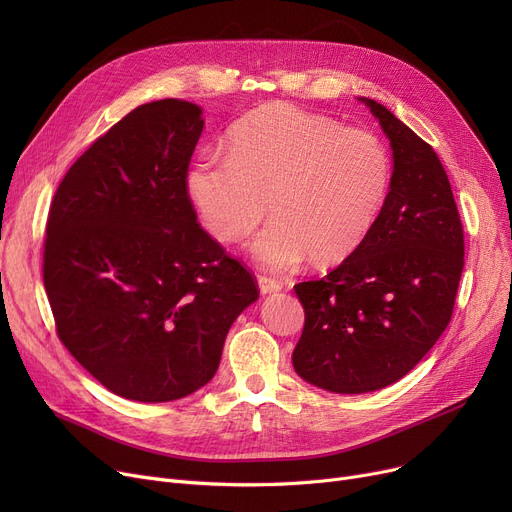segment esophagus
I'll return each instance as SVG.
<instances>
[{"label": "esophagus", "mask_w": 512, "mask_h": 512, "mask_svg": "<svg viewBox=\"0 0 512 512\" xmlns=\"http://www.w3.org/2000/svg\"><path fill=\"white\" fill-rule=\"evenodd\" d=\"M257 284H259V290H261L263 294H272V292L282 290V282L276 280V278H270V276H259V278H257Z\"/></svg>", "instance_id": "34e87169"}]
</instances>
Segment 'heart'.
<instances>
[{"instance_id":"obj_1","label":"heart","mask_w":512,"mask_h":512,"mask_svg":"<svg viewBox=\"0 0 512 512\" xmlns=\"http://www.w3.org/2000/svg\"><path fill=\"white\" fill-rule=\"evenodd\" d=\"M390 180V153L373 132L265 105L230 130L228 155L193 159L184 188L220 242L251 236L270 203L274 224L251 242V255L288 270L305 257L332 265L357 251L380 218Z\"/></svg>"}]
</instances>
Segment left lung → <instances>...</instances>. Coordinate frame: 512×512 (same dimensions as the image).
<instances>
[{"mask_svg":"<svg viewBox=\"0 0 512 512\" xmlns=\"http://www.w3.org/2000/svg\"><path fill=\"white\" fill-rule=\"evenodd\" d=\"M359 101L390 139L388 199L357 251L294 286L305 309L294 371L336 394L405 378L446 330L465 265L463 224L436 151L382 103Z\"/></svg>","mask_w":512,"mask_h":512,"instance_id":"8db88e82","label":"left lung"}]
</instances>
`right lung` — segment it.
Wrapping results in <instances>:
<instances>
[{
    "label": "right lung",
    "mask_w": 512,
    "mask_h": 512,
    "mask_svg": "<svg viewBox=\"0 0 512 512\" xmlns=\"http://www.w3.org/2000/svg\"><path fill=\"white\" fill-rule=\"evenodd\" d=\"M201 114L182 99L139 105L74 161L49 207L43 284L58 336L128 400L203 388L234 319L259 299L186 195Z\"/></svg>",
    "instance_id": "right-lung-1"
}]
</instances>
